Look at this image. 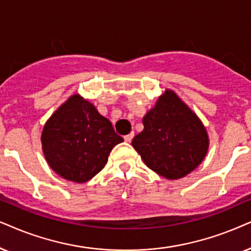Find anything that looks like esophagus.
<instances>
[{
    "mask_svg": "<svg viewBox=\"0 0 251 251\" xmlns=\"http://www.w3.org/2000/svg\"><path fill=\"white\" fill-rule=\"evenodd\" d=\"M133 136H134V133L131 132V133H129V134L124 136V140H125L126 142H131L132 139H133Z\"/></svg>",
    "mask_w": 251,
    "mask_h": 251,
    "instance_id": "1",
    "label": "esophagus"
}]
</instances>
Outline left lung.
Here are the masks:
<instances>
[{
    "label": "left lung",
    "instance_id": "8db88e82",
    "mask_svg": "<svg viewBox=\"0 0 251 251\" xmlns=\"http://www.w3.org/2000/svg\"><path fill=\"white\" fill-rule=\"evenodd\" d=\"M142 123L132 146L157 175L181 179L204 160L210 143L205 126L172 89L165 88Z\"/></svg>",
    "mask_w": 251,
    "mask_h": 251
}]
</instances>
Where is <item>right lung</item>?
<instances>
[{
  "label": "right lung",
  "mask_w": 251,
  "mask_h": 251,
  "mask_svg": "<svg viewBox=\"0 0 251 251\" xmlns=\"http://www.w3.org/2000/svg\"><path fill=\"white\" fill-rule=\"evenodd\" d=\"M124 139L110 120L80 94H73L49 117L41 133L43 156L63 179L83 183L104 168Z\"/></svg>",
  "instance_id": "add662e5"
}]
</instances>
